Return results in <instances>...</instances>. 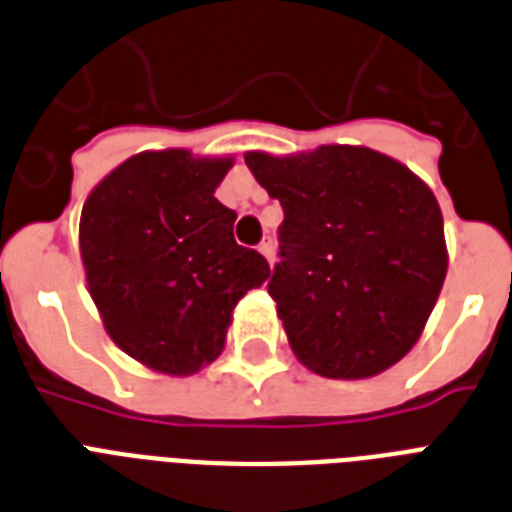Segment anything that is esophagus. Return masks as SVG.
I'll list each match as a JSON object with an SVG mask.
<instances>
[{"mask_svg":"<svg viewBox=\"0 0 512 512\" xmlns=\"http://www.w3.org/2000/svg\"><path fill=\"white\" fill-rule=\"evenodd\" d=\"M260 255L265 257V260H268V265H273V257H276V247H273V239L271 236H265L263 241H260Z\"/></svg>","mask_w":512,"mask_h":512,"instance_id":"34e87169","label":"esophagus"}]
</instances>
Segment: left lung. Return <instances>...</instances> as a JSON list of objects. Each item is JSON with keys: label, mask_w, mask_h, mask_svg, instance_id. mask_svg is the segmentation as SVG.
Masks as SVG:
<instances>
[{"label": "left lung", "mask_w": 512, "mask_h": 512, "mask_svg": "<svg viewBox=\"0 0 512 512\" xmlns=\"http://www.w3.org/2000/svg\"><path fill=\"white\" fill-rule=\"evenodd\" d=\"M244 162L284 209L268 295L295 356L332 380H364L401 361L449 265L433 191L364 146L249 151Z\"/></svg>", "instance_id": "8db88e82"}]
</instances>
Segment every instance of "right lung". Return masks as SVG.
<instances>
[{"instance_id":"add662e5","label":"right lung","mask_w":512,"mask_h":512,"mask_svg":"<svg viewBox=\"0 0 512 512\" xmlns=\"http://www.w3.org/2000/svg\"><path fill=\"white\" fill-rule=\"evenodd\" d=\"M231 156L143 151L100 180L79 220L87 287L108 337L148 369L199 372L225 345L231 313L268 276L233 239L215 199Z\"/></svg>"}]
</instances>
